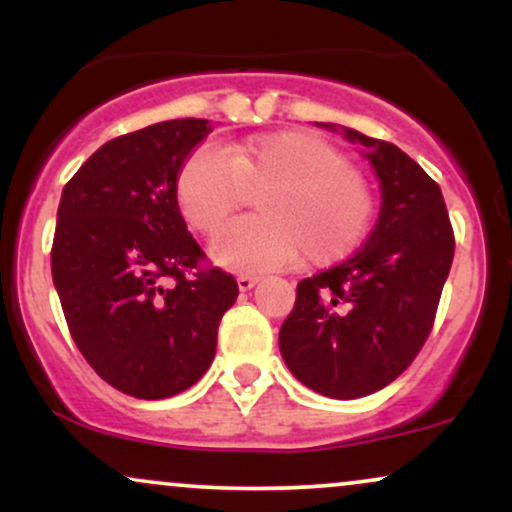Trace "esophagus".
Masks as SVG:
<instances>
[{"label": "esophagus", "mask_w": 512, "mask_h": 512, "mask_svg": "<svg viewBox=\"0 0 512 512\" xmlns=\"http://www.w3.org/2000/svg\"><path fill=\"white\" fill-rule=\"evenodd\" d=\"M257 281H260V276H248V274L238 276V289H240V291H250V289H255Z\"/></svg>", "instance_id": "34e87169"}]
</instances>
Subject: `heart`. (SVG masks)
I'll return each mask as SVG.
<instances>
[{
  "instance_id": "1",
  "label": "heart",
  "mask_w": 512,
  "mask_h": 512,
  "mask_svg": "<svg viewBox=\"0 0 512 512\" xmlns=\"http://www.w3.org/2000/svg\"><path fill=\"white\" fill-rule=\"evenodd\" d=\"M257 192L262 216L240 219L211 245L236 272L289 267L301 257L327 264L349 255L368 233L373 197L330 144L303 132H276L216 149L202 146L182 163L175 197L187 223L214 236Z\"/></svg>"
}]
</instances>
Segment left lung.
Segmentation results:
<instances>
[{
  "mask_svg": "<svg viewBox=\"0 0 512 512\" xmlns=\"http://www.w3.org/2000/svg\"><path fill=\"white\" fill-rule=\"evenodd\" d=\"M342 132L380 180V214L349 260L303 279L279 330L286 366L305 387L332 399L383 390L414 361L433 327L455 255L443 192L395 144Z\"/></svg>",
  "mask_w": 512,
  "mask_h": 512,
  "instance_id": "obj_1",
  "label": "left lung"
}]
</instances>
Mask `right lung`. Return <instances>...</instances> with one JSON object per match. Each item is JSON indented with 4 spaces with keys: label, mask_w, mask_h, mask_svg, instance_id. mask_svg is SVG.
<instances>
[{
    "label": "right lung",
    "mask_w": 512,
    "mask_h": 512,
    "mask_svg": "<svg viewBox=\"0 0 512 512\" xmlns=\"http://www.w3.org/2000/svg\"><path fill=\"white\" fill-rule=\"evenodd\" d=\"M209 120L156 122L110 139L64 185L52 243V281L76 346L125 395L187 390L216 354L238 284L202 267L175 180Z\"/></svg>",
    "instance_id": "add662e5"
}]
</instances>
